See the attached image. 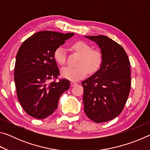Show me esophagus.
<instances>
[{
  "mask_svg": "<svg viewBox=\"0 0 150 150\" xmlns=\"http://www.w3.org/2000/svg\"><path fill=\"white\" fill-rule=\"evenodd\" d=\"M77 85V83H75V82H71V87H73V86H75V85Z\"/></svg>",
  "mask_w": 150,
  "mask_h": 150,
  "instance_id": "esophagus-1",
  "label": "esophagus"
}]
</instances>
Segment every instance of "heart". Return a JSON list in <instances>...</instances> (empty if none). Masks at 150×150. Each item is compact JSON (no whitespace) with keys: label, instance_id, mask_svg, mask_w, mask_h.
I'll list each match as a JSON object with an SVG mask.
<instances>
[{"label":"heart","instance_id":"b5f03b06","mask_svg":"<svg viewBox=\"0 0 150 150\" xmlns=\"http://www.w3.org/2000/svg\"><path fill=\"white\" fill-rule=\"evenodd\" d=\"M72 48L81 57L78 61V67H65L61 70L63 77L70 81H78L84 78L88 72L96 73L100 69L103 62L100 51L92 50L91 45L83 41H78L72 45ZM54 57L58 64L64 65L66 62V51L63 46L57 47L54 53Z\"/></svg>","mask_w":150,"mask_h":150}]
</instances>
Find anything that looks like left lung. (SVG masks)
<instances>
[{
	"label": "left lung",
	"instance_id": "1",
	"mask_svg": "<svg viewBox=\"0 0 150 150\" xmlns=\"http://www.w3.org/2000/svg\"><path fill=\"white\" fill-rule=\"evenodd\" d=\"M103 54L102 65L95 74L82 81L84 111L96 123L105 122L122 111L131 87L130 63L125 50L107 36L88 35Z\"/></svg>",
	"mask_w": 150,
	"mask_h": 150
}]
</instances>
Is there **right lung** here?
Instances as JSON below:
<instances>
[{
	"label": "right lung",
	"instance_id": "obj_1",
	"mask_svg": "<svg viewBox=\"0 0 150 150\" xmlns=\"http://www.w3.org/2000/svg\"><path fill=\"white\" fill-rule=\"evenodd\" d=\"M74 35L53 31L33 34L22 43L16 57L14 82L20 105L28 115L37 119L47 117L56 110L61 95L69 89L70 81H59L54 53Z\"/></svg>",
	"mask_w": 150,
	"mask_h": 150
}]
</instances>
